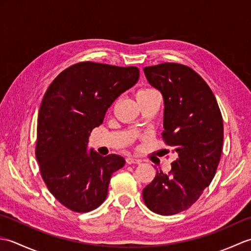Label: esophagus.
<instances>
[{
  "label": "esophagus",
  "mask_w": 251,
  "mask_h": 251,
  "mask_svg": "<svg viewBox=\"0 0 251 251\" xmlns=\"http://www.w3.org/2000/svg\"><path fill=\"white\" fill-rule=\"evenodd\" d=\"M126 162H127V164H129V165H131V164H140L141 163L140 159L135 158V157H131V156L127 157L126 158Z\"/></svg>",
  "instance_id": "34e87169"
}]
</instances>
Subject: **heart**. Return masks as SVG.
I'll use <instances>...</instances> for the list:
<instances>
[{
	"label": "heart",
	"instance_id": "heart-1",
	"mask_svg": "<svg viewBox=\"0 0 251 251\" xmlns=\"http://www.w3.org/2000/svg\"><path fill=\"white\" fill-rule=\"evenodd\" d=\"M155 94H157V93L154 89H152V88H142V89L139 90V92L137 93V99L150 97V96H153V95H155Z\"/></svg>",
	"mask_w": 251,
	"mask_h": 251
}]
</instances>
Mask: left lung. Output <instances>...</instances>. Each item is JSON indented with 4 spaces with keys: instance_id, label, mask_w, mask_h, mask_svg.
<instances>
[{
    "instance_id": "obj_1",
    "label": "left lung",
    "mask_w": 251,
    "mask_h": 251,
    "mask_svg": "<svg viewBox=\"0 0 251 251\" xmlns=\"http://www.w3.org/2000/svg\"><path fill=\"white\" fill-rule=\"evenodd\" d=\"M143 71L163 95V138L179 156L168 175L156 169L143 201L155 214L170 216L190 208L214 179L222 153V116L211 89L191 68L165 62Z\"/></svg>"
}]
</instances>
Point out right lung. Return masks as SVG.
Wrapping results in <instances>:
<instances>
[{
    "mask_svg": "<svg viewBox=\"0 0 251 251\" xmlns=\"http://www.w3.org/2000/svg\"><path fill=\"white\" fill-rule=\"evenodd\" d=\"M138 79L137 67L85 61L62 71L46 90L37 119L35 155L47 188L69 209L88 212L99 207L112 175L125 165L116 154L88 151V141L113 101Z\"/></svg>",
    "mask_w": 251,
    "mask_h": 251,
    "instance_id": "obj_1",
    "label": "right lung"
}]
</instances>
